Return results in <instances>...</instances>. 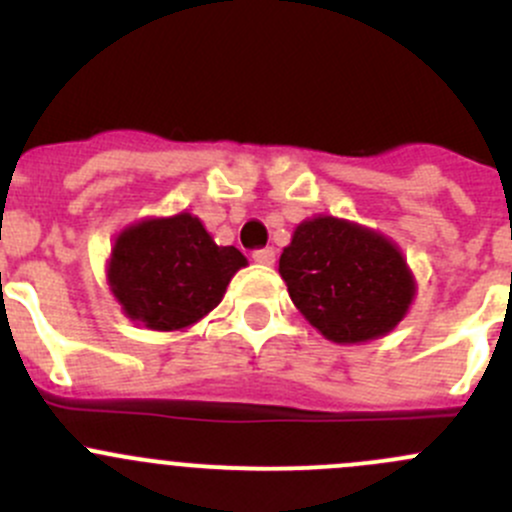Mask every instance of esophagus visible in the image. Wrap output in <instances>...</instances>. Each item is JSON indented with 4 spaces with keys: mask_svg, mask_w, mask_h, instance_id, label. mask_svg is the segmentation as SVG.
Instances as JSON below:
<instances>
[{
    "mask_svg": "<svg viewBox=\"0 0 512 512\" xmlns=\"http://www.w3.org/2000/svg\"><path fill=\"white\" fill-rule=\"evenodd\" d=\"M252 260H255L257 265H272V262H275V250H272V247H260V250L252 252Z\"/></svg>",
    "mask_w": 512,
    "mask_h": 512,
    "instance_id": "obj_1",
    "label": "esophagus"
}]
</instances>
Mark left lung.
Wrapping results in <instances>:
<instances>
[{
  "label": "left lung",
  "instance_id": "left-lung-1",
  "mask_svg": "<svg viewBox=\"0 0 512 512\" xmlns=\"http://www.w3.org/2000/svg\"><path fill=\"white\" fill-rule=\"evenodd\" d=\"M280 275L294 307L337 344L389 334L416 294L414 275L389 237L332 215L297 225Z\"/></svg>",
  "mask_w": 512,
  "mask_h": 512
}]
</instances>
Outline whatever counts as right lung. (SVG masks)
Wrapping results in <instances>:
<instances>
[{
    "label": "right lung",
    "mask_w": 512,
    "mask_h": 512,
    "mask_svg": "<svg viewBox=\"0 0 512 512\" xmlns=\"http://www.w3.org/2000/svg\"><path fill=\"white\" fill-rule=\"evenodd\" d=\"M247 260L220 247L195 215L128 225L108 257V285L126 317L156 332L185 329L213 312Z\"/></svg>",
    "instance_id": "obj_1"
}]
</instances>
